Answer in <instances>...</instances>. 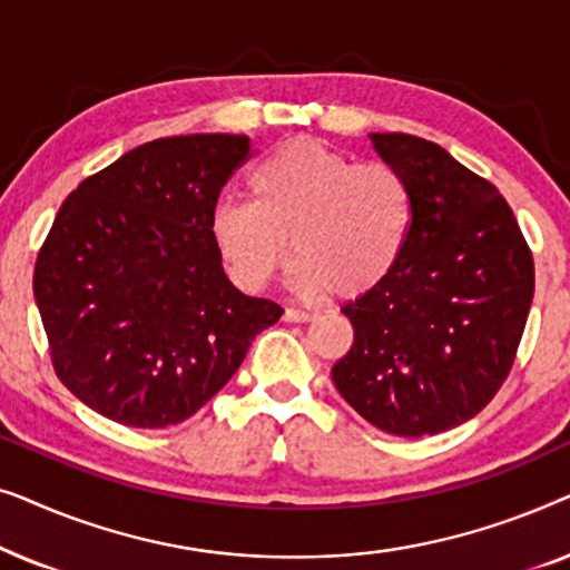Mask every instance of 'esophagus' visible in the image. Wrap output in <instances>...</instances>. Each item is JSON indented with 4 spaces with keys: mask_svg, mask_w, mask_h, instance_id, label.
Returning <instances> with one entry per match:
<instances>
[{
    "mask_svg": "<svg viewBox=\"0 0 570 570\" xmlns=\"http://www.w3.org/2000/svg\"><path fill=\"white\" fill-rule=\"evenodd\" d=\"M316 314H311V311H306V308H295V306H291V308H285V322H298V324H303V322H311V318H314Z\"/></svg>",
    "mask_w": 570,
    "mask_h": 570,
    "instance_id": "1",
    "label": "esophagus"
}]
</instances>
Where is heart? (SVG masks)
<instances>
[{
    "label": "heart",
    "instance_id": "obj_1",
    "mask_svg": "<svg viewBox=\"0 0 570 570\" xmlns=\"http://www.w3.org/2000/svg\"><path fill=\"white\" fill-rule=\"evenodd\" d=\"M248 199H220L213 238L230 277L259 291L287 262L301 291L355 298L392 275L415 217L412 191L386 163H355L318 139L295 137L246 178Z\"/></svg>",
    "mask_w": 570,
    "mask_h": 570
}]
</instances>
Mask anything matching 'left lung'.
<instances>
[{
    "mask_svg": "<svg viewBox=\"0 0 570 570\" xmlns=\"http://www.w3.org/2000/svg\"><path fill=\"white\" fill-rule=\"evenodd\" d=\"M415 202L402 259L342 306L353 324L334 386L381 431L420 439L478 415L509 379L534 295V259L509 202L441 145L371 135Z\"/></svg>",
    "mask_w": 570,
    "mask_h": 570,
    "instance_id": "1",
    "label": "left lung"
}]
</instances>
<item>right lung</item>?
Wrapping results in <instances>:
<instances>
[{"label": "right lung", "instance_id": "right-lung-1", "mask_svg": "<svg viewBox=\"0 0 570 570\" xmlns=\"http://www.w3.org/2000/svg\"><path fill=\"white\" fill-rule=\"evenodd\" d=\"M252 158L238 135L145 142L85 178L36 259L33 293L51 365L114 423L168 428L228 384L248 345L283 316L238 293L213 209Z\"/></svg>", "mask_w": 570, "mask_h": 570}]
</instances>
